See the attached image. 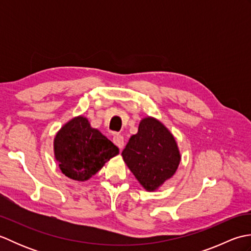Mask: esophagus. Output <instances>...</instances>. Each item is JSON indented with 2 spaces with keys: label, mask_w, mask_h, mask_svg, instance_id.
<instances>
[{
  "label": "esophagus",
  "mask_w": 251,
  "mask_h": 251,
  "mask_svg": "<svg viewBox=\"0 0 251 251\" xmlns=\"http://www.w3.org/2000/svg\"><path fill=\"white\" fill-rule=\"evenodd\" d=\"M113 142L114 145H116L117 147H119L121 150L123 148H124V145H125V140H124V137L121 136V135H114L113 136Z\"/></svg>",
  "instance_id": "1"
}]
</instances>
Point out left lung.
<instances>
[{"label": "left lung", "instance_id": "obj_1", "mask_svg": "<svg viewBox=\"0 0 251 251\" xmlns=\"http://www.w3.org/2000/svg\"><path fill=\"white\" fill-rule=\"evenodd\" d=\"M122 156L139 183L156 191L175 175L181 155L175 137L162 122L148 116L128 140Z\"/></svg>", "mask_w": 251, "mask_h": 251}]
</instances>
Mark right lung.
<instances>
[{
    "label": "right lung",
    "instance_id": "obj_1",
    "mask_svg": "<svg viewBox=\"0 0 251 251\" xmlns=\"http://www.w3.org/2000/svg\"><path fill=\"white\" fill-rule=\"evenodd\" d=\"M54 154L61 173L75 181H86L119 154V148L78 115L67 122L54 139Z\"/></svg>",
    "mask_w": 251,
    "mask_h": 251
}]
</instances>
